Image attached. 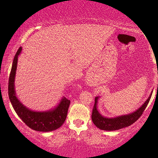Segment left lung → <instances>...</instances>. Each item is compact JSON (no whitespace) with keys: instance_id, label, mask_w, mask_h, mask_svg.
<instances>
[{"instance_id":"8db88e82","label":"left lung","mask_w":158,"mask_h":158,"mask_svg":"<svg viewBox=\"0 0 158 158\" xmlns=\"http://www.w3.org/2000/svg\"><path fill=\"white\" fill-rule=\"evenodd\" d=\"M152 94V93L150 94L146 102L135 112L126 114V115L119 116L117 117H111V118L103 117L102 114L99 113L97 109V102L99 97H97L95 98V103H94L93 111H92V121L97 128L101 130H104V131H116V130H119L131 126L143 114L150 99H151Z\"/></svg>"}]
</instances>
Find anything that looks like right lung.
Returning <instances> with one entry per match:
<instances>
[{
  "instance_id": "right-lung-1",
  "label": "right lung",
  "mask_w": 158,
  "mask_h": 158,
  "mask_svg": "<svg viewBox=\"0 0 158 158\" xmlns=\"http://www.w3.org/2000/svg\"><path fill=\"white\" fill-rule=\"evenodd\" d=\"M22 48H19L14 57L9 78L8 93L12 106L16 114L27 126L38 131L48 132L57 129L62 126L66 119L70 101L65 97L61 98L60 102L56 108L45 111H35L29 109L20 102L16 97L15 79L17 70L19 56Z\"/></svg>"
}]
</instances>
